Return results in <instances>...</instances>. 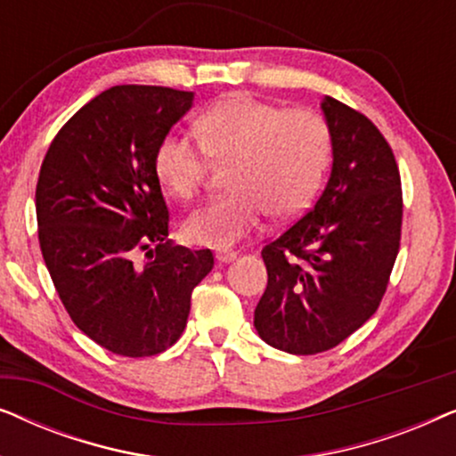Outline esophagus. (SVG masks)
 Wrapping results in <instances>:
<instances>
[{
    "label": "esophagus",
    "mask_w": 456,
    "mask_h": 456,
    "mask_svg": "<svg viewBox=\"0 0 456 456\" xmlns=\"http://www.w3.org/2000/svg\"><path fill=\"white\" fill-rule=\"evenodd\" d=\"M216 259L220 264H230V261L236 259V251H230V248H222V251L216 253Z\"/></svg>",
    "instance_id": "esophagus-1"
}]
</instances>
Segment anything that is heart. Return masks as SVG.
<instances>
[{"mask_svg": "<svg viewBox=\"0 0 456 456\" xmlns=\"http://www.w3.org/2000/svg\"><path fill=\"white\" fill-rule=\"evenodd\" d=\"M197 141L167 133L158 142L153 170L178 199L195 195L208 158L228 161L232 191L214 197L186 217L184 236L195 245L232 247L259 226L261 217L284 220L307 208L320 189L332 153V133L320 111L282 108L234 93L197 118Z\"/></svg>", "mask_w": 456, "mask_h": 456, "instance_id": "heart-1", "label": "heart"}]
</instances>
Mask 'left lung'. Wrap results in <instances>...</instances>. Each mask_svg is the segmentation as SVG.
Here are the masks:
<instances>
[{
	"instance_id": "obj_1",
	"label": "left lung",
	"mask_w": 456,
	"mask_h": 456,
	"mask_svg": "<svg viewBox=\"0 0 456 456\" xmlns=\"http://www.w3.org/2000/svg\"><path fill=\"white\" fill-rule=\"evenodd\" d=\"M334 164L314 208L261 248L267 286L255 328L273 348L323 353L376 314L401 248L395 153L361 111L326 97Z\"/></svg>"
}]
</instances>
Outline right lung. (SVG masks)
<instances>
[{"label": "right lung", "mask_w": 456, "mask_h": 456, "mask_svg": "<svg viewBox=\"0 0 456 456\" xmlns=\"http://www.w3.org/2000/svg\"><path fill=\"white\" fill-rule=\"evenodd\" d=\"M191 105V91L111 86L60 128L37 180L39 245L60 301L80 332L122 357L170 348L214 267L209 248L166 240L170 211L153 170L155 147Z\"/></svg>", "instance_id": "obj_1"}]
</instances>
